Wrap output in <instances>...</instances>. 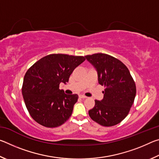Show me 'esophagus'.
Returning <instances> with one entry per match:
<instances>
[{"label": "esophagus", "mask_w": 159, "mask_h": 159, "mask_svg": "<svg viewBox=\"0 0 159 159\" xmlns=\"http://www.w3.org/2000/svg\"><path fill=\"white\" fill-rule=\"evenodd\" d=\"M79 98H81V99H85L86 98H87V97L85 96V95H79Z\"/></svg>", "instance_id": "obj_1"}]
</instances>
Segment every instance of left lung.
Masks as SVG:
<instances>
[{"instance_id": "1", "label": "left lung", "mask_w": 159, "mask_h": 159, "mask_svg": "<svg viewBox=\"0 0 159 159\" xmlns=\"http://www.w3.org/2000/svg\"><path fill=\"white\" fill-rule=\"evenodd\" d=\"M95 69L98 83L104 85V98L95 100V105L88 111L94 121L103 126H113L127 116L136 95V86L124 64L104 53L85 56Z\"/></svg>"}]
</instances>
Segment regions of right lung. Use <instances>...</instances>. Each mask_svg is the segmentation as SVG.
Segmentation results:
<instances>
[{"label": "right lung", "instance_id": "add662e5", "mask_svg": "<svg viewBox=\"0 0 159 159\" xmlns=\"http://www.w3.org/2000/svg\"><path fill=\"white\" fill-rule=\"evenodd\" d=\"M85 60L82 56L53 54L41 58L26 71L21 91L26 108L37 123L55 128L71 116L79 96L66 95L59 87L69 81L72 71Z\"/></svg>", "mask_w": 159, "mask_h": 159}]
</instances>
